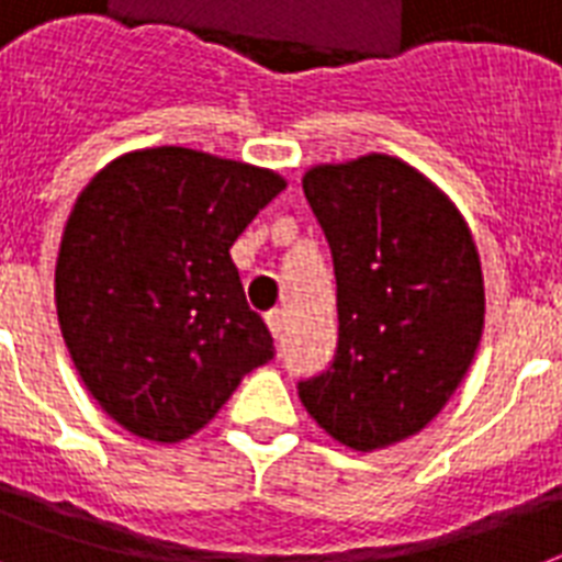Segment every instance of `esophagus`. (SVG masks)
Segmentation results:
<instances>
[{"mask_svg":"<svg viewBox=\"0 0 562 562\" xmlns=\"http://www.w3.org/2000/svg\"><path fill=\"white\" fill-rule=\"evenodd\" d=\"M265 324H268L273 338H280L282 329H285V312H282V308H271V312L265 315Z\"/></svg>","mask_w":562,"mask_h":562,"instance_id":"obj_1","label":"esophagus"}]
</instances>
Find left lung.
Masks as SVG:
<instances>
[{
	"mask_svg": "<svg viewBox=\"0 0 562 562\" xmlns=\"http://www.w3.org/2000/svg\"><path fill=\"white\" fill-rule=\"evenodd\" d=\"M303 192L333 247L338 352L300 402L356 452L417 435L443 411L484 333V273L470 224L400 157L321 162Z\"/></svg>",
	"mask_w": 562,
	"mask_h": 562,
	"instance_id": "1",
	"label": "left lung"
}]
</instances>
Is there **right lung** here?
Here are the masks:
<instances>
[{"mask_svg":"<svg viewBox=\"0 0 562 562\" xmlns=\"http://www.w3.org/2000/svg\"><path fill=\"white\" fill-rule=\"evenodd\" d=\"M282 189L271 169L157 145L116 157L78 194L57 250V324L125 431L180 443L273 359L229 247Z\"/></svg>","mask_w":562,"mask_h":562,"instance_id":"obj_1","label":"right lung"}]
</instances>
